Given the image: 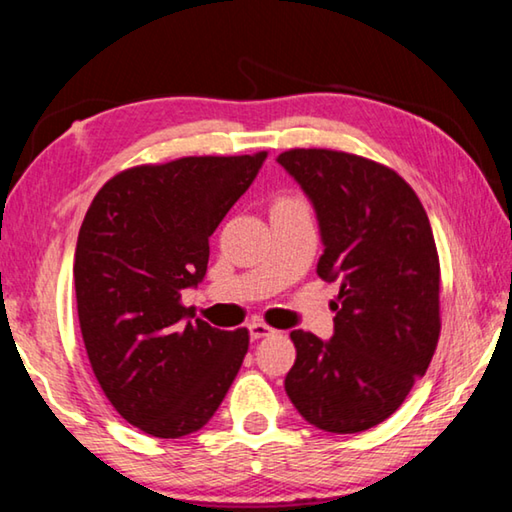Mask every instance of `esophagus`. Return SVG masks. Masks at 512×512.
<instances>
[{"mask_svg":"<svg viewBox=\"0 0 512 512\" xmlns=\"http://www.w3.org/2000/svg\"><path fill=\"white\" fill-rule=\"evenodd\" d=\"M248 332H250V339H262V337L275 335V332H278V330H273L271 326H266L264 321H253L248 326Z\"/></svg>","mask_w":512,"mask_h":512,"instance_id":"esophagus-1","label":"esophagus"}]
</instances>
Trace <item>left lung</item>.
<instances>
[{
    "label": "left lung",
    "mask_w": 512,
    "mask_h": 512,
    "mask_svg": "<svg viewBox=\"0 0 512 512\" xmlns=\"http://www.w3.org/2000/svg\"><path fill=\"white\" fill-rule=\"evenodd\" d=\"M278 164L312 202L319 278L339 280L335 332L294 330L291 403L326 433H360L401 408L440 337V259L417 193L392 168L337 150H287Z\"/></svg>",
    "instance_id": "left-lung-1"
}]
</instances>
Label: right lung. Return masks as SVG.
<instances>
[{
  "instance_id": "right-lung-1",
  "label": "right lung",
  "mask_w": 512,
  "mask_h": 512,
  "mask_svg": "<svg viewBox=\"0 0 512 512\" xmlns=\"http://www.w3.org/2000/svg\"><path fill=\"white\" fill-rule=\"evenodd\" d=\"M264 159L136 166L88 207L72 269L81 337L102 392L143 433L175 440L200 431L248 353L246 328L191 321L180 298L205 278L209 237Z\"/></svg>"
}]
</instances>
